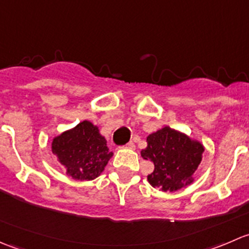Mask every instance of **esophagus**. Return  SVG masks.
<instances>
[{"label": "esophagus", "instance_id": "1", "mask_svg": "<svg viewBox=\"0 0 249 249\" xmlns=\"http://www.w3.org/2000/svg\"><path fill=\"white\" fill-rule=\"evenodd\" d=\"M135 147H136V145H135V143L132 142V141H130L129 143H126V144L124 145V148H126V149H135Z\"/></svg>", "mask_w": 249, "mask_h": 249}]
</instances>
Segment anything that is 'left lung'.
I'll return each instance as SVG.
<instances>
[{
	"instance_id": "left-lung-1",
	"label": "left lung",
	"mask_w": 249,
	"mask_h": 249,
	"mask_svg": "<svg viewBox=\"0 0 249 249\" xmlns=\"http://www.w3.org/2000/svg\"><path fill=\"white\" fill-rule=\"evenodd\" d=\"M147 143L141 155L154 164V171L147 177L152 187L162 192H176L194 182L193 175L205 150L199 141L165 126L150 134Z\"/></svg>"
}]
</instances>
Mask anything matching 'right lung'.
Wrapping results in <instances>:
<instances>
[{
	"label": "right lung",
	"mask_w": 249,
	"mask_h": 249,
	"mask_svg": "<svg viewBox=\"0 0 249 249\" xmlns=\"http://www.w3.org/2000/svg\"><path fill=\"white\" fill-rule=\"evenodd\" d=\"M52 152L64 165L67 175L77 180L99 177L113 157L99 127L88 120L54 137Z\"/></svg>",
	"instance_id": "obj_1"
}]
</instances>
